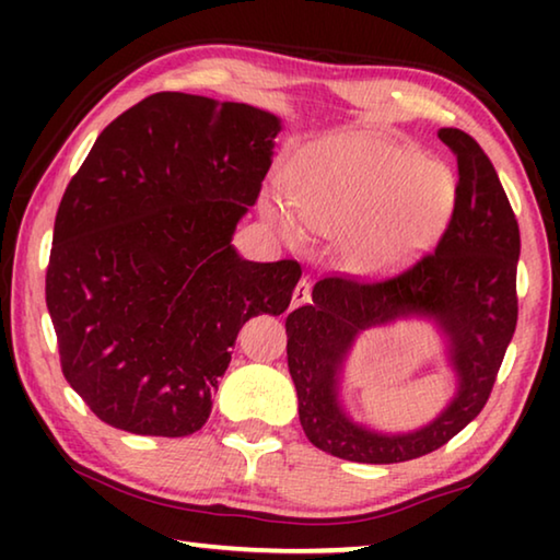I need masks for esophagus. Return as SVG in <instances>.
I'll return each instance as SVG.
<instances>
[{
	"label": "esophagus",
	"mask_w": 560,
	"mask_h": 560,
	"mask_svg": "<svg viewBox=\"0 0 560 560\" xmlns=\"http://www.w3.org/2000/svg\"><path fill=\"white\" fill-rule=\"evenodd\" d=\"M306 303H311V281L301 279L296 283V289H293V293H291V308L306 306Z\"/></svg>",
	"instance_id": "obj_1"
}]
</instances>
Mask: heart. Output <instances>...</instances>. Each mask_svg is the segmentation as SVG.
<instances>
[{"instance_id": "heart-1", "label": "heart", "mask_w": 560, "mask_h": 560, "mask_svg": "<svg viewBox=\"0 0 560 560\" xmlns=\"http://www.w3.org/2000/svg\"><path fill=\"white\" fill-rule=\"evenodd\" d=\"M293 187L261 197L267 224L291 246L311 232L338 240V257L358 277H390L420 261L447 230L454 179L385 132L340 130L293 165Z\"/></svg>"}]
</instances>
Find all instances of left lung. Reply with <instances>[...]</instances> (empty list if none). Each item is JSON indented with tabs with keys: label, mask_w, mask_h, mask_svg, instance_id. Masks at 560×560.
Here are the masks:
<instances>
[{
	"label": "left lung",
	"mask_w": 560,
	"mask_h": 560,
	"mask_svg": "<svg viewBox=\"0 0 560 560\" xmlns=\"http://www.w3.org/2000/svg\"><path fill=\"white\" fill-rule=\"evenodd\" d=\"M438 136L459 167L454 212L438 249L385 281H318L311 293L314 303L287 318L301 428L311 444L340 459L395 464L440 450L487 405L514 338L521 254L514 210L477 140L457 128H442ZM412 317L439 328L458 387L445 410L422 429H368L349 417L339 397L345 360L365 329Z\"/></svg>",
	"instance_id": "1"
}]
</instances>
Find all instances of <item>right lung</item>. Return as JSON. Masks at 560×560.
I'll return each instance as SVG.
<instances>
[{"label":"right lung","instance_id":"obj_1","mask_svg":"<svg viewBox=\"0 0 560 560\" xmlns=\"http://www.w3.org/2000/svg\"><path fill=\"white\" fill-rule=\"evenodd\" d=\"M281 118L153 93L101 132L54 222L46 306L61 371L93 415L187 438L252 316H279L296 261H249L232 236L257 202Z\"/></svg>","mask_w":560,"mask_h":560}]
</instances>
